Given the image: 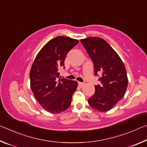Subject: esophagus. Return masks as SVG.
<instances>
[{
  "label": "esophagus",
  "instance_id": "obj_1",
  "mask_svg": "<svg viewBox=\"0 0 147 147\" xmlns=\"http://www.w3.org/2000/svg\"><path fill=\"white\" fill-rule=\"evenodd\" d=\"M84 85V83H83V82H78V86H80V87H82Z\"/></svg>",
  "mask_w": 147,
  "mask_h": 147
}]
</instances>
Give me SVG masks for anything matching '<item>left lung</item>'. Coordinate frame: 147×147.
<instances>
[{
	"label": "left lung",
	"mask_w": 147,
	"mask_h": 147,
	"mask_svg": "<svg viewBox=\"0 0 147 147\" xmlns=\"http://www.w3.org/2000/svg\"><path fill=\"white\" fill-rule=\"evenodd\" d=\"M94 65V76L102 75L100 84L88 99L91 107L98 111H107L123 97L128 86V78L123 61L103 39L90 37L80 40Z\"/></svg>",
	"instance_id": "left-lung-1"
}]
</instances>
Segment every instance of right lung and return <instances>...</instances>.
<instances>
[{"mask_svg": "<svg viewBox=\"0 0 147 147\" xmlns=\"http://www.w3.org/2000/svg\"><path fill=\"white\" fill-rule=\"evenodd\" d=\"M78 43V40L68 37H56L41 49L32 64L31 89L37 101L50 113H61L71 105L78 83L59 78L58 69L65 68L67 54Z\"/></svg>", "mask_w": 147, "mask_h": 147, "instance_id": "1", "label": "right lung"}]
</instances>
